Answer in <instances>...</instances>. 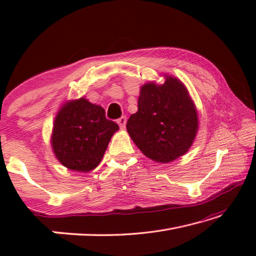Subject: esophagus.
<instances>
[{
  "label": "esophagus",
  "instance_id": "obj_1",
  "mask_svg": "<svg viewBox=\"0 0 256 256\" xmlns=\"http://www.w3.org/2000/svg\"><path fill=\"white\" fill-rule=\"evenodd\" d=\"M118 123L120 128H125V124H126V118H125V116H122V118H120L118 120Z\"/></svg>",
  "mask_w": 256,
  "mask_h": 256
}]
</instances>
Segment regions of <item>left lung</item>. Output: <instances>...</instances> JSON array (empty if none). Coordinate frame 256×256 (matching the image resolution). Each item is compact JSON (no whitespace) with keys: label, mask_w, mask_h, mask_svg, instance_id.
I'll return each instance as SVG.
<instances>
[{"label":"left lung","mask_w":256,"mask_h":256,"mask_svg":"<svg viewBox=\"0 0 256 256\" xmlns=\"http://www.w3.org/2000/svg\"><path fill=\"white\" fill-rule=\"evenodd\" d=\"M162 84L141 86L138 112L126 123L130 136L142 154L157 162H170L192 146L198 120L196 105L183 82L164 76Z\"/></svg>","instance_id":"8db88e82"}]
</instances>
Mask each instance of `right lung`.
I'll list each match as a JSON object with an SVG mask.
<instances>
[{
    "label": "right lung",
    "mask_w": 256,
    "mask_h": 256,
    "mask_svg": "<svg viewBox=\"0 0 256 256\" xmlns=\"http://www.w3.org/2000/svg\"><path fill=\"white\" fill-rule=\"evenodd\" d=\"M118 125L105 110L80 98L63 104L56 115L50 144L58 162L71 170L88 172L102 162Z\"/></svg>",
    "instance_id": "right-lung-1"
}]
</instances>
